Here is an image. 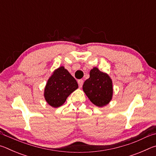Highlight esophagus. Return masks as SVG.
I'll return each instance as SVG.
<instances>
[{
	"mask_svg": "<svg viewBox=\"0 0 156 156\" xmlns=\"http://www.w3.org/2000/svg\"><path fill=\"white\" fill-rule=\"evenodd\" d=\"M83 80H78V85H79V87H82V86H83Z\"/></svg>",
	"mask_w": 156,
	"mask_h": 156,
	"instance_id": "obj_1",
	"label": "esophagus"
}]
</instances>
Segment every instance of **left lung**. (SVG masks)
Wrapping results in <instances>:
<instances>
[{"mask_svg":"<svg viewBox=\"0 0 156 156\" xmlns=\"http://www.w3.org/2000/svg\"><path fill=\"white\" fill-rule=\"evenodd\" d=\"M89 75L83 84V91L92 103L100 107L105 106L112 98V79L96 67L92 69Z\"/></svg>","mask_w":156,"mask_h":156,"instance_id":"obj_1","label":"left lung"}]
</instances>
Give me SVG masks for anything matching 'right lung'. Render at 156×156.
Here are the masks:
<instances>
[{
  "mask_svg": "<svg viewBox=\"0 0 156 156\" xmlns=\"http://www.w3.org/2000/svg\"><path fill=\"white\" fill-rule=\"evenodd\" d=\"M78 87L75 78L64 67L55 71L49 78L44 89V98L53 107L64 104L67 97Z\"/></svg>",
  "mask_w": 156,
  "mask_h": 156,
  "instance_id": "obj_1",
  "label": "right lung"
}]
</instances>
